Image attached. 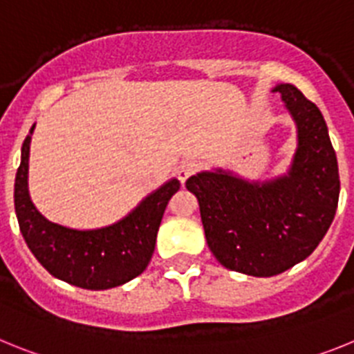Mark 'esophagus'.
<instances>
[{"label": "esophagus", "instance_id": "1", "mask_svg": "<svg viewBox=\"0 0 354 354\" xmlns=\"http://www.w3.org/2000/svg\"><path fill=\"white\" fill-rule=\"evenodd\" d=\"M198 170H200V162L198 161H186V162H183V167H180V170H179V180H180V183H184V180H186L187 177H192V175H195Z\"/></svg>", "mask_w": 354, "mask_h": 354}]
</instances>
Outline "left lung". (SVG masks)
<instances>
[{
	"mask_svg": "<svg viewBox=\"0 0 354 354\" xmlns=\"http://www.w3.org/2000/svg\"><path fill=\"white\" fill-rule=\"evenodd\" d=\"M273 92L298 129L289 171L252 183L218 168L186 180L198 198L212 255L227 270L250 277H273L305 261L339 204V165L323 113L294 84H277Z\"/></svg>",
	"mask_w": 354,
	"mask_h": 354,
	"instance_id": "8db88e82",
	"label": "left lung"
}]
</instances>
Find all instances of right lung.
<instances>
[{"label":"right lung","mask_w":354,"mask_h":354,"mask_svg":"<svg viewBox=\"0 0 354 354\" xmlns=\"http://www.w3.org/2000/svg\"><path fill=\"white\" fill-rule=\"evenodd\" d=\"M33 129L35 126L21 149L14 204L21 234L37 261L58 280L90 290L118 287L142 274L154 253L168 200L179 192V180L171 179L162 184L126 218L108 227L76 230L53 223L37 211L28 192V159Z\"/></svg>","instance_id":"obj_1"}]
</instances>
